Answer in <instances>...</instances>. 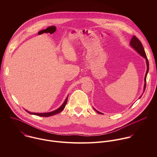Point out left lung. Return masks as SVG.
Returning a JSON list of instances; mask_svg holds the SVG:
<instances>
[{
    "mask_svg": "<svg viewBox=\"0 0 157 157\" xmlns=\"http://www.w3.org/2000/svg\"><path fill=\"white\" fill-rule=\"evenodd\" d=\"M130 45L132 46V48H133L134 49H135L142 56L145 58V59H146L147 66V72H146V74H145V83L144 84V91H145V87H146V78H147V73H148V70H149L148 61V59H147V57L146 53L145 52V50H144V47L142 45V44L141 41L139 40V38L136 36H133V37L131 39V41L130 42ZM96 111H97V110H96ZM97 113H99V114H102V113H99V111H97Z\"/></svg>",
    "mask_w": 157,
    "mask_h": 157,
    "instance_id": "1",
    "label": "left lung"
}]
</instances>
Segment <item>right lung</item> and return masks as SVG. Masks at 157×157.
Here are the masks:
<instances>
[{
  "instance_id": "add662e5",
  "label": "right lung",
  "mask_w": 157,
  "mask_h": 157,
  "mask_svg": "<svg viewBox=\"0 0 157 157\" xmlns=\"http://www.w3.org/2000/svg\"><path fill=\"white\" fill-rule=\"evenodd\" d=\"M67 101H68V98H67L66 99V100L64 101V103L61 105V107H59L58 109H57L56 110H54V111H52V112H50V113H30V112L29 111H27V110H25L28 113L30 114H33V115H36V116H41V117H50V116H53V115H55V114H57L58 113H59L60 112H61L65 107L66 105V103H67Z\"/></svg>"
}]
</instances>
